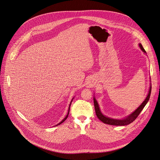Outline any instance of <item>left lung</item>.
I'll return each instance as SVG.
<instances>
[{"label": "left lung", "mask_w": 160, "mask_h": 160, "mask_svg": "<svg viewBox=\"0 0 160 160\" xmlns=\"http://www.w3.org/2000/svg\"><path fill=\"white\" fill-rule=\"evenodd\" d=\"M139 46L140 47V48L141 49L142 52L145 54H147L145 50H144V48L142 47L141 43H139ZM151 89H152V85L150 83V88H149V91H148V93L146 97V98L145 99V100L143 101L142 104L138 107L134 112H132L131 114H129V115H128L127 117H126L122 119H115V118H112L110 117H108L106 115H104L99 106V104L96 100V99L95 98V97L94 96L93 98V100H94V108H95V112H96V114L98 117V118L102 122L106 124H110V125H114V126H125V125H128V124L131 123L132 122H133L136 118L138 117V115H139V113L141 112L143 108H144V107L145 106V105L147 104V103L148 102L149 99H150V94H151Z\"/></svg>", "instance_id": "8db88e82"}]
</instances>
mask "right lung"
<instances>
[{"mask_svg": "<svg viewBox=\"0 0 160 160\" xmlns=\"http://www.w3.org/2000/svg\"><path fill=\"white\" fill-rule=\"evenodd\" d=\"M73 98H74V97H73V98H72V100H71V103H70V104H69V109H68V114H67V115H66V117H65V118H64V119H63V120H62V121H61V122H60V123H58V124H56V125H55V126H58V125H59V124H61V123H63V122H64V121H65V120H66V119H67V118H68V115H69V110H70V107H71V105L72 102V101H73Z\"/></svg>", "mask_w": 160, "mask_h": 160, "instance_id": "obj_1", "label": "right lung"}]
</instances>
